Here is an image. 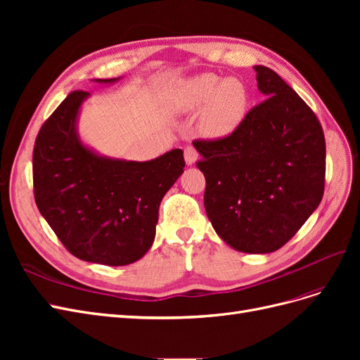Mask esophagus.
<instances>
[{
  "instance_id": "obj_1",
  "label": "esophagus",
  "mask_w": 360,
  "mask_h": 360,
  "mask_svg": "<svg viewBox=\"0 0 360 360\" xmlns=\"http://www.w3.org/2000/svg\"><path fill=\"white\" fill-rule=\"evenodd\" d=\"M197 159H198V151L195 150V147L188 146L184 148V160H186L188 165H193V163L197 162Z\"/></svg>"
}]
</instances>
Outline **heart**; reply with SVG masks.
<instances>
[{
    "mask_svg": "<svg viewBox=\"0 0 360 360\" xmlns=\"http://www.w3.org/2000/svg\"><path fill=\"white\" fill-rule=\"evenodd\" d=\"M180 111L202 110L200 127L210 138L233 134L242 123L248 108L246 86L236 78L221 79L213 73H204L184 82L176 96Z\"/></svg>",
    "mask_w": 360,
    "mask_h": 360,
    "instance_id": "b5f03b06",
    "label": "heart"
}]
</instances>
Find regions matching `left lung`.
I'll return each instance as SVG.
<instances>
[{
  "label": "left lung",
  "instance_id": "8db88e82",
  "mask_svg": "<svg viewBox=\"0 0 360 360\" xmlns=\"http://www.w3.org/2000/svg\"><path fill=\"white\" fill-rule=\"evenodd\" d=\"M267 96L233 134L195 139L205 177L204 207L225 243L248 254L284 246L324 193L326 141L302 97L266 66H254Z\"/></svg>",
  "mask_w": 360,
  "mask_h": 360
}]
</instances>
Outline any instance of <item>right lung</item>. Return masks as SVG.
<instances>
[{
  "instance_id": "add662e5",
  "label": "right lung",
  "mask_w": 360,
  "mask_h": 360,
  "mask_svg": "<svg viewBox=\"0 0 360 360\" xmlns=\"http://www.w3.org/2000/svg\"><path fill=\"white\" fill-rule=\"evenodd\" d=\"M89 96L72 91L40 127L32 151L34 200L72 255L126 266L153 245L159 205L181 176L183 151L174 148L148 162L96 155L76 132L79 108Z\"/></svg>"
}]
</instances>
